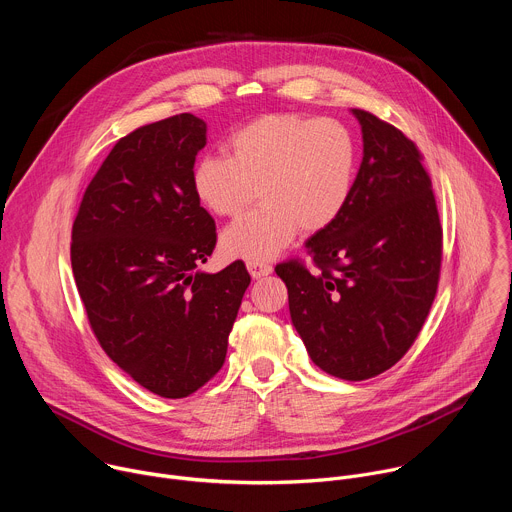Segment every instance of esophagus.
Returning a JSON list of instances; mask_svg holds the SVG:
<instances>
[{
    "label": "esophagus",
    "instance_id": "esophagus-1",
    "mask_svg": "<svg viewBox=\"0 0 512 512\" xmlns=\"http://www.w3.org/2000/svg\"><path fill=\"white\" fill-rule=\"evenodd\" d=\"M247 269H249L253 279H261V277H265L273 271V267L269 263H263V261H247Z\"/></svg>",
    "mask_w": 512,
    "mask_h": 512
}]
</instances>
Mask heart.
I'll use <instances>...</instances> for the list:
<instances>
[{
	"label": "heart",
	"mask_w": 512,
	"mask_h": 512,
	"mask_svg": "<svg viewBox=\"0 0 512 512\" xmlns=\"http://www.w3.org/2000/svg\"><path fill=\"white\" fill-rule=\"evenodd\" d=\"M231 152L200 156L190 172L194 196L216 216L241 212L259 188L263 202L221 235L229 259H271L300 229H328L350 202L356 145L334 119L263 115L231 135Z\"/></svg>",
	"instance_id": "b5f03b06"
}]
</instances>
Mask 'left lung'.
Segmentation results:
<instances>
[{
  "label": "left lung",
  "instance_id": "left-lung-1",
  "mask_svg": "<svg viewBox=\"0 0 512 512\" xmlns=\"http://www.w3.org/2000/svg\"><path fill=\"white\" fill-rule=\"evenodd\" d=\"M350 111L362 162L344 212L306 241L320 271L289 261L275 273L316 367L364 381L391 369L417 338L440 279L442 225L415 143L367 111Z\"/></svg>",
  "mask_w": 512,
  "mask_h": 512
}]
</instances>
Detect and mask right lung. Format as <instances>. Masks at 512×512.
Returning a JSON list of instances; mask_svg holds the SVG:
<instances>
[{
	"label": "right lung",
	"instance_id": "1",
	"mask_svg": "<svg viewBox=\"0 0 512 512\" xmlns=\"http://www.w3.org/2000/svg\"><path fill=\"white\" fill-rule=\"evenodd\" d=\"M206 123L182 113L121 137L72 225L70 261L107 356L148 391L182 399L221 371L251 277L198 269L216 245L190 186Z\"/></svg>",
	"mask_w": 512,
	"mask_h": 512
}]
</instances>
